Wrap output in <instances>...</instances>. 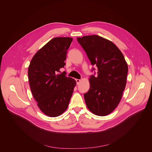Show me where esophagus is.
Returning <instances> with one entry per match:
<instances>
[{
    "instance_id": "esophagus-1",
    "label": "esophagus",
    "mask_w": 152,
    "mask_h": 152,
    "mask_svg": "<svg viewBox=\"0 0 152 152\" xmlns=\"http://www.w3.org/2000/svg\"><path fill=\"white\" fill-rule=\"evenodd\" d=\"M76 81L77 84L78 85V84L80 82V81H81V80H80V79H76Z\"/></svg>"
}]
</instances>
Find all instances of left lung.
Returning <instances> with one entry per match:
<instances>
[{"mask_svg":"<svg viewBox=\"0 0 152 152\" xmlns=\"http://www.w3.org/2000/svg\"><path fill=\"white\" fill-rule=\"evenodd\" d=\"M97 75L90 77V88L84 94L86 106L93 114L105 116L119 104L126 84L128 66L120 49L111 41L99 35L77 38ZM93 69L92 70H94Z\"/></svg>","mask_w":152,"mask_h":152,"instance_id":"left-lung-1","label":"left lung"}]
</instances>
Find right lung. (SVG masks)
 Returning a JSON list of instances; mask_svg holds the SVG:
<instances>
[{"label":"right lung","instance_id":"right-lung-1","mask_svg":"<svg viewBox=\"0 0 152 152\" xmlns=\"http://www.w3.org/2000/svg\"><path fill=\"white\" fill-rule=\"evenodd\" d=\"M73 41L70 37H56L49 41L33 56L28 69L32 94L40 110L56 117L69 106L76 85L64 72L57 74L66 63L67 50Z\"/></svg>","mask_w":152,"mask_h":152}]
</instances>
